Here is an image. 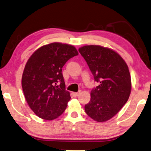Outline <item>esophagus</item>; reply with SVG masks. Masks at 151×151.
<instances>
[{
  "mask_svg": "<svg viewBox=\"0 0 151 151\" xmlns=\"http://www.w3.org/2000/svg\"><path fill=\"white\" fill-rule=\"evenodd\" d=\"M79 94H80V93H79V92H73V95H74V96H75V97L78 96Z\"/></svg>",
  "mask_w": 151,
  "mask_h": 151,
  "instance_id": "obj_1",
  "label": "esophagus"
}]
</instances>
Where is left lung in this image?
<instances>
[{
  "label": "left lung",
  "instance_id": "obj_1",
  "mask_svg": "<svg viewBox=\"0 0 151 151\" xmlns=\"http://www.w3.org/2000/svg\"><path fill=\"white\" fill-rule=\"evenodd\" d=\"M78 51L94 81L100 83L92 90L85 111L98 122L108 121L118 113L129 97L131 82L127 65L116 52L100 45H85Z\"/></svg>",
  "mask_w": 151,
  "mask_h": 151
}]
</instances>
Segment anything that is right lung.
Wrapping results in <instances>:
<instances>
[{
	"instance_id": "1",
	"label": "right lung",
	"mask_w": 151,
	"mask_h": 151,
	"mask_svg": "<svg viewBox=\"0 0 151 151\" xmlns=\"http://www.w3.org/2000/svg\"><path fill=\"white\" fill-rule=\"evenodd\" d=\"M78 55L72 45L52 43L41 47L29 57L22 86L30 108L40 118L55 119L67 108L70 96L65 89L62 68Z\"/></svg>"
}]
</instances>
